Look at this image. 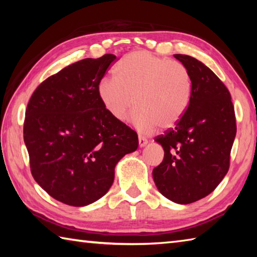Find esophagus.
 <instances>
[{"label":"esophagus","mask_w":257,"mask_h":257,"mask_svg":"<svg viewBox=\"0 0 257 257\" xmlns=\"http://www.w3.org/2000/svg\"><path fill=\"white\" fill-rule=\"evenodd\" d=\"M147 143H149V141H147L146 138L142 137V136H138V144H139V147H144V146H146Z\"/></svg>","instance_id":"1"}]
</instances>
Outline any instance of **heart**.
I'll return each instance as SVG.
<instances>
[{"label":"heart","instance_id":"b5f03b06","mask_svg":"<svg viewBox=\"0 0 257 257\" xmlns=\"http://www.w3.org/2000/svg\"><path fill=\"white\" fill-rule=\"evenodd\" d=\"M97 95L111 118L125 122L134 106L133 124L149 134L175 125L191 97V79L184 64L147 51L129 53L114 69V78L99 82Z\"/></svg>","mask_w":257,"mask_h":257}]
</instances>
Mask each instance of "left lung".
<instances>
[{
	"instance_id": "8db88e82",
	"label": "left lung",
	"mask_w": 257,
	"mask_h": 257,
	"mask_svg": "<svg viewBox=\"0 0 257 257\" xmlns=\"http://www.w3.org/2000/svg\"><path fill=\"white\" fill-rule=\"evenodd\" d=\"M175 58L189 72L191 97L176 127L155 139L164 159L153 179L164 197L190 204L211 194L227 175L236 118L228 88L210 68L193 56Z\"/></svg>"
}]
</instances>
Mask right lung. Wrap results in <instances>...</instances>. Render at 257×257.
<instances>
[{
    "instance_id": "right-lung-1",
    "label": "right lung",
    "mask_w": 257,
    "mask_h": 257,
    "mask_svg": "<svg viewBox=\"0 0 257 257\" xmlns=\"http://www.w3.org/2000/svg\"><path fill=\"white\" fill-rule=\"evenodd\" d=\"M115 60L84 59L51 76L29 99L24 125L35 181L56 201L86 206L105 195L137 134L104 110L97 88Z\"/></svg>"
}]
</instances>
